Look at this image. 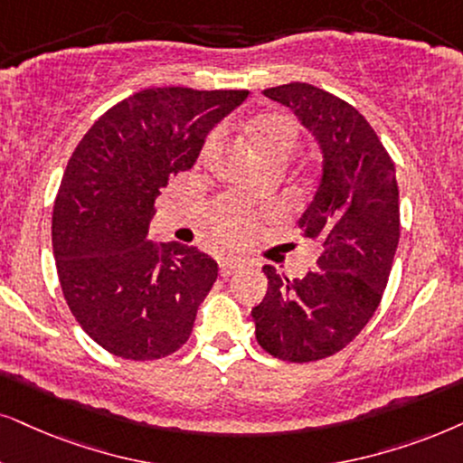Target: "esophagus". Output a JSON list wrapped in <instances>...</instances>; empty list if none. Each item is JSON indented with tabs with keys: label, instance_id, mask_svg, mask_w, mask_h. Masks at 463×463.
Returning <instances> with one entry per match:
<instances>
[{
	"label": "esophagus",
	"instance_id": "1",
	"mask_svg": "<svg viewBox=\"0 0 463 463\" xmlns=\"http://www.w3.org/2000/svg\"><path fill=\"white\" fill-rule=\"evenodd\" d=\"M241 267H243V262H241V260H237V259L222 260V262H220V275H222V278H228V275L237 273L239 269H241Z\"/></svg>",
	"mask_w": 463,
	"mask_h": 463
}]
</instances>
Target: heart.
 <instances>
[{"instance_id":"obj_1","label":"heart","mask_w":463,"mask_h":463,"mask_svg":"<svg viewBox=\"0 0 463 463\" xmlns=\"http://www.w3.org/2000/svg\"><path fill=\"white\" fill-rule=\"evenodd\" d=\"M218 132L209 134L203 145V156L212 154L215 145H218ZM248 138L256 157L262 164L271 160L288 162L297 147H299L301 130L299 124L290 115L269 110V113H260L251 119V124L248 126ZM209 224H212V232L220 241L235 243L250 235L251 226H254V213L239 207V204H231V207H224L218 213H213Z\"/></svg>"}]
</instances>
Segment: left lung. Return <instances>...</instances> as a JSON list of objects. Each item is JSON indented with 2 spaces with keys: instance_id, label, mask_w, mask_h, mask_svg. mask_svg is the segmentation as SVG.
Returning <instances> with one entry per match:
<instances>
[{
  "instance_id": "1",
  "label": "left lung",
  "mask_w": 463,
  "mask_h": 463,
  "mask_svg": "<svg viewBox=\"0 0 463 463\" xmlns=\"http://www.w3.org/2000/svg\"><path fill=\"white\" fill-rule=\"evenodd\" d=\"M265 96L295 110L323 149V177L299 220L323 251L318 269L301 279L262 267L269 288L251 318L269 354L309 363L346 348L380 306L400 241L395 164L342 98L309 83L271 87Z\"/></svg>"
}]
</instances>
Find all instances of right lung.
<instances>
[{
    "label": "right lung",
    "mask_w": 463,
    "mask_h": 463,
    "mask_svg": "<svg viewBox=\"0 0 463 463\" xmlns=\"http://www.w3.org/2000/svg\"><path fill=\"white\" fill-rule=\"evenodd\" d=\"M250 91L151 87L110 107L70 157L52 207V254L76 323L110 354L154 361L188 342L218 262L147 239L156 198L194 166L204 137Z\"/></svg>",
    "instance_id": "1"
}]
</instances>
